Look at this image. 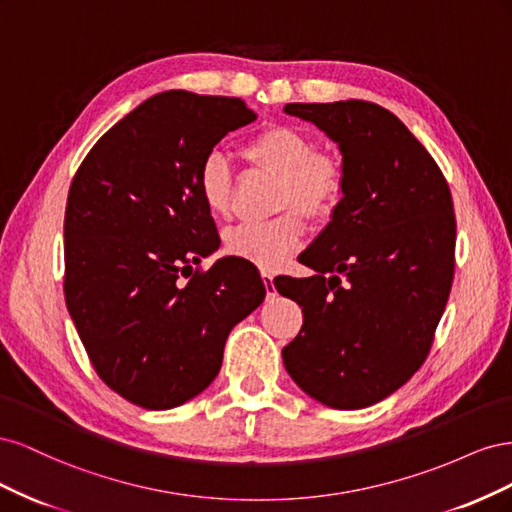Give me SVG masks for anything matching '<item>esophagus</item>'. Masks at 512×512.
<instances>
[{"mask_svg": "<svg viewBox=\"0 0 512 512\" xmlns=\"http://www.w3.org/2000/svg\"><path fill=\"white\" fill-rule=\"evenodd\" d=\"M262 282H265V290H267V297L271 299V297H275L277 294V290H275V284H273V277H271V273H267V271H262Z\"/></svg>", "mask_w": 512, "mask_h": 512, "instance_id": "1", "label": "esophagus"}]
</instances>
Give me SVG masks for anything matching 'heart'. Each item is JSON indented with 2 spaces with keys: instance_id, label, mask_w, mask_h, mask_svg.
<instances>
[{
  "instance_id": "heart-1",
  "label": "heart",
  "mask_w": 512,
  "mask_h": 512,
  "mask_svg": "<svg viewBox=\"0 0 512 512\" xmlns=\"http://www.w3.org/2000/svg\"><path fill=\"white\" fill-rule=\"evenodd\" d=\"M241 158L254 170L277 177L273 207L286 212L269 222L239 224L224 237L226 252L252 262L258 269L282 267L290 252L303 241L305 222L333 218L346 192V173L331 151L316 149L305 132L290 126H267L241 149ZM196 194L213 218H226L232 207V173L220 156H209L196 175ZM300 210L297 212L296 209Z\"/></svg>"
}]
</instances>
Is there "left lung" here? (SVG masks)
Wrapping results in <instances>:
<instances>
[{
    "label": "left lung",
    "mask_w": 512,
    "mask_h": 512,
    "mask_svg": "<svg viewBox=\"0 0 512 512\" xmlns=\"http://www.w3.org/2000/svg\"><path fill=\"white\" fill-rule=\"evenodd\" d=\"M284 113L327 132L346 173L342 203L301 254L316 275L273 282L303 307L284 365L320 404L367 408L431 350L455 273L451 190L429 151L374 102H294Z\"/></svg>",
    "instance_id": "left-lung-1"
}]
</instances>
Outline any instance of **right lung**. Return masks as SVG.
I'll return each mask as SVG.
<instances>
[{"label":"right lung","mask_w":512,"mask_h":512,"mask_svg":"<svg viewBox=\"0 0 512 512\" xmlns=\"http://www.w3.org/2000/svg\"><path fill=\"white\" fill-rule=\"evenodd\" d=\"M254 119L241 98L170 89L115 123L72 179L66 305L98 376L136 406L168 410L205 391L230 329L265 299L252 262L200 269L220 237L198 168Z\"/></svg>","instance_id":"right-lung-1"}]
</instances>
